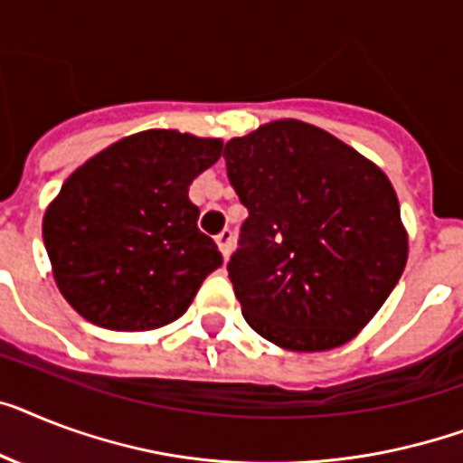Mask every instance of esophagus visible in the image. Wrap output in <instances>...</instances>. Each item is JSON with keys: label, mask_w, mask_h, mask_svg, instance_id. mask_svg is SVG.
Listing matches in <instances>:
<instances>
[{"label": "esophagus", "mask_w": 463, "mask_h": 463, "mask_svg": "<svg viewBox=\"0 0 463 463\" xmlns=\"http://www.w3.org/2000/svg\"><path fill=\"white\" fill-rule=\"evenodd\" d=\"M216 244H219V250L221 254H223V259L231 257V251H232V231H221L219 235H216Z\"/></svg>", "instance_id": "34e87169"}]
</instances>
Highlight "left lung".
Returning <instances> with one entry per match:
<instances>
[{"instance_id": "left-lung-1", "label": "left lung", "mask_w": 463, "mask_h": 463, "mask_svg": "<svg viewBox=\"0 0 463 463\" xmlns=\"http://www.w3.org/2000/svg\"><path fill=\"white\" fill-rule=\"evenodd\" d=\"M223 159L250 212L228 264L244 321L290 352H326L359 335L409 257L388 175L297 118L232 137Z\"/></svg>"}]
</instances>
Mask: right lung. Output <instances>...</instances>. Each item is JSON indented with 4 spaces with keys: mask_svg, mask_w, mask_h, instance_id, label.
I'll use <instances>...</instances> for the list:
<instances>
[{
    "mask_svg": "<svg viewBox=\"0 0 463 463\" xmlns=\"http://www.w3.org/2000/svg\"><path fill=\"white\" fill-rule=\"evenodd\" d=\"M223 140L152 128L109 145L49 202L43 238L63 299L85 321L137 333L175 321L223 264L187 193Z\"/></svg>",
    "mask_w": 463,
    "mask_h": 463,
    "instance_id": "obj_1",
    "label": "right lung"
}]
</instances>
